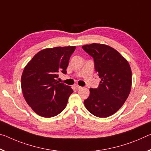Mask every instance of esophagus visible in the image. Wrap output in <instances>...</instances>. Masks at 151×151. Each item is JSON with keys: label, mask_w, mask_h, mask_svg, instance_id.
I'll list each match as a JSON object with an SVG mask.
<instances>
[{"label": "esophagus", "mask_w": 151, "mask_h": 151, "mask_svg": "<svg viewBox=\"0 0 151 151\" xmlns=\"http://www.w3.org/2000/svg\"><path fill=\"white\" fill-rule=\"evenodd\" d=\"M75 88H76V89H80V88H82V87H81V86L76 85H75Z\"/></svg>", "instance_id": "1"}]
</instances>
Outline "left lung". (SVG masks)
<instances>
[{"label": "left lung", "instance_id": "left-lung-1", "mask_svg": "<svg viewBox=\"0 0 151 151\" xmlns=\"http://www.w3.org/2000/svg\"><path fill=\"white\" fill-rule=\"evenodd\" d=\"M82 47L94 59L95 71L101 78L99 87L89 89L85 106L94 116L107 118L121 108L130 94V66L122 55L107 45L93 43Z\"/></svg>", "mask_w": 151, "mask_h": 151}]
</instances>
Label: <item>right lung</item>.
I'll return each instance as SVG.
<instances>
[{
    "label": "right lung",
    "instance_id": "obj_1",
    "mask_svg": "<svg viewBox=\"0 0 151 151\" xmlns=\"http://www.w3.org/2000/svg\"><path fill=\"white\" fill-rule=\"evenodd\" d=\"M76 46L55 47L41 50L24 68L21 84L23 97L33 111L52 118L65 108L73 90L57 81L59 73H66Z\"/></svg>",
    "mask_w": 151,
    "mask_h": 151
}]
</instances>
